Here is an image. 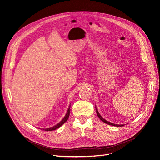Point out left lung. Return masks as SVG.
<instances>
[{"instance_id":"8db88e82","label":"left lung","mask_w":160,"mask_h":160,"mask_svg":"<svg viewBox=\"0 0 160 160\" xmlns=\"http://www.w3.org/2000/svg\"><path fill=\"white\" fill-rule=\"evenodd\" d=\"M96 113H97V115H98V117L99 118V119H100L101 121H102L103 122H104V123H107V124L110 125H113V126H117V127H122V126H123V125H118V124H115V123H111V122H108L107 120L104 119L102 117H101V116L100 114H99V111H98V109H97V108H96Z\"/></svg>"}]
</instances>
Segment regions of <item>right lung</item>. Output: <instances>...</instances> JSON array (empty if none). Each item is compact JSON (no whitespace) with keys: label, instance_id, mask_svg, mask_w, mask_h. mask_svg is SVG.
I'll return each mask as SVG.
<instances>
[{"label":"right lung","instance_id":"1","mask_svg":"<svg viewBox=\"0 0 160 160\" xmlns=\"http://www.w3.org/2000/svg\"><path fill=\"white\" fill-rule=\"evenodd\" d=\"M70 105H69V109H68V110H67V113H66V115H65V116L64 117V118L62 119V121H61V122L59 123H57V125H55V126H53V127H51V128H46V129H41L42 130L43 129V130H45V131H53V130H55V129H57V128H59V127H61V125L63 124V123H65L67 121V119H68V118H69V114H70Z\"/></svg>","mask_w":160,"mask_h":160}]
</instances>
